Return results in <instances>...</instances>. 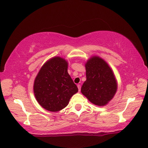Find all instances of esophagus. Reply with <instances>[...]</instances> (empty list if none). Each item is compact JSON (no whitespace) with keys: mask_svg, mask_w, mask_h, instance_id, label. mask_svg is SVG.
Returning <instances> with one entry per match:
<instances>
[{"mask_svg":"<svg viewBox=\"0 0 148 148\" xmlns=\"http://www.w3.org/2000/svg\"><path fill=\"white\" fill-rule=\"evenodd\" d=\"M77 86L78 88V90H79V92H80V90H81V85H80V84H78L77 85Z\"/></svg>","mask_w":148,"mask_h":148,"instance_id":"esophagus-1","label":"esophagus"}]
</instances>
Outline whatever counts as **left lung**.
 <instances>
[{
    "instance_id": "left-lung-1",
    "label": "left lung",
    "mask_w": 148,
    "mask_h": 148,
    "mask_svg": "<svg viewBox=\"0 0 148 148\" xmlns=\"http://www.w3.org/2000/svg\"><path fill=\"white\" fill-rule=\"evenodd\" d=\"M86 80L81 93L97 106H104L115 95L117 83L108 64L99 56H93L85 65Z\"/></svg>"
}]
</instances>
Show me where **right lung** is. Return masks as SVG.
I'll use <instances>...</instances> for the list:
<instances>
[{"label": "right lung", "mask_w": 148, "mask_h": 148, "mask_svg": "<svg viewBox=\"0 0 148 148\" xmlns=\"http://www.w3.org/2000/svg\"><path fill=\"white\" fill-rule=\"evenodd\" d=\"M67 62L54 57L40 69L34 84V92L39 104L49 111L56 112L68 105L78 88L67 72Z\"/></svg>", "instance_id": "obj_1"}]
</instances>
